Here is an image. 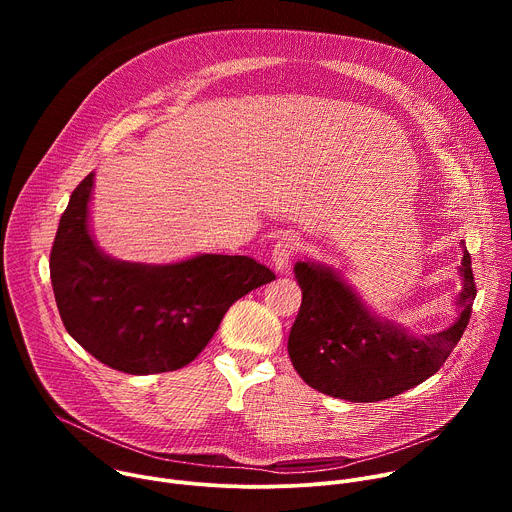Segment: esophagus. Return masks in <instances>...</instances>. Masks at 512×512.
Instances as JSON below:
<instances>
[{
  "label": "esophagus",
  "instance_id": "esophagus-1",
  "mask_svg": "<svg viewBox=\"0 0 512 512\" xmlns=\"http://www.w3.org/2000/svg\"><path fill=\"white\" fill-rule=\"evenodd\" d=\"M300 249V241L294 235H283L273 245V265L277 271H285L289 267V261L296 257Z\"/></svg>",
  "mask_w": 512,
  "mask_h": 512
}]
</instances>
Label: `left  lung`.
<instances>
[{"instance_id":"left-lung-1","label":"left lung","mask_w":512,"mask_h":512,"mask_svg":"<svg viewBox=\"0 0 512 512\" xmlns=\"http://www.w3.org/2000/svg\"><path fill=\"white\" fill-rule=\"evenodd\" d=\"M294 273L302 287V306L287 340L291 364L316 391L354 403L401 395L440 371L470 322L476 298L466 247L458 320L429 336L409 334L377 318L354 289L324 265L300 261Z\"/></svg>"}]
</instances>
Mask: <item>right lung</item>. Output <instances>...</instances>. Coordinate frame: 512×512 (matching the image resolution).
I'll use <instances>...</instances> for the list:
<instances>
[{
    "label": "right lung",
    "mask_w": 512,
    "mask_h": 512,
    "mask_svg": "<svg viewBox=\"0 0 512 512\" xmlns=\"http://www.w3.org/2000/svg\"><path fill=\"white\" fill-rule=\"evenodd\" d=\"M93 178L70 194L50 251L62 324L115 371H178L204 350L227 310L275 273L245 255H198L170 265L111 259L89 233Z\"/></svg>",
    "instance_id": "1"
}]
</instances>
